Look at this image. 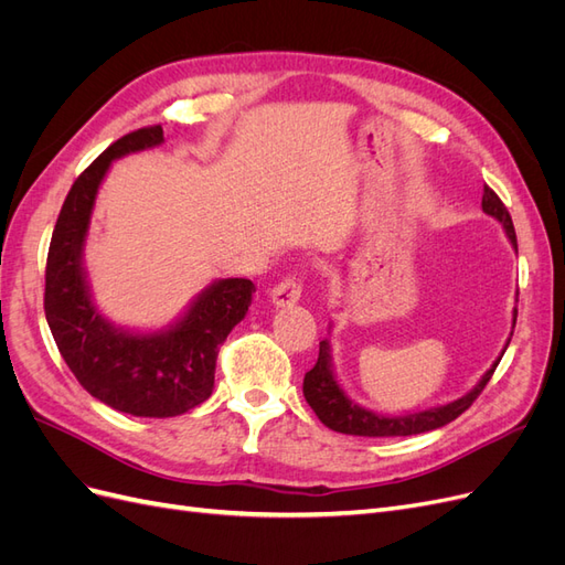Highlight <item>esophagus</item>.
Returning <instances> with one entry per match:
<instances>
[{
    "mask_svg": "<svg viewBox=\"0 0 565 565\" xmlns=\"http://www.w3.org/2000/svg\"><path fill=\"white\" fill-rule=\"evenodd\" d=\"M301 297V282L297 276H289L280 280L276 287L270 289V303L276 309H285V306H295Z\"/></svg>",
    "mask_w": 565,
    "mask_h": 565,
    "instance_id": "1",
    "label": "esophagus"
}]
</instances>
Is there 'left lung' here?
I'll return each mask as SVG.
<instances>
[{
  "label": "left lung",
  "instance_id": "left-lung-1",
  "mask_svg": "<svg viewBox=\"0 0 565 565\" xmlns=\"http://www.w3.org/2000/svg\"><path fill=\"white\" fill-rule=\"evenodd\" d=\"M481 207L488 216L498 218L509 243L514 249L516 247V231H514V221H511L507 207L502 204V200L494 195V191L486 185L483 188V202ZM519 295V292H516ZM516 316L519 311L514 309V318H511V324H516ZM514 334V332H511ZM511 337L507 339V344L502 349V353L498 355V361L490 365V370L483 374L478 384L467 391L465 396L450 401L446 405H436V407H424V409H415V413H405V415H382L374 413V409H367L363 405H358L355 401L349 398V393L341 388V384L337 382L334 374V365H332V349H330V339L320 341V353H318V363L306 372L303 377V398L313 407V413L318 415V419L328 426L332 431L339 434H349V436H370V438H388V436H415V434H426L440 429V426L450 424L452 419H457L465 409H469V405L481 396V391L486 388V384L490 382L494 367L500 365L502 355L509 347Z\"/></svg>",
  "mask_w": 565,
  "mask_h": 565
}]
</instances>
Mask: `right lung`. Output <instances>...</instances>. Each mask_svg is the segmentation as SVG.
<instances>
[{
  "instance_id": "1",
  "label": "right lung",
  "mask_w": 565,
  "mask_h": 565,
  "mask_svg": "<svg viewBox=\"0 0 565 565\" xmlns=\"http://www.w3.org/2000/svg\"><path fill=\"white\" fill-rule=\"evenodd\" d=\"M162 127L136 129L84 169L67 193L46 256L44 313L63 361L94 398L134 417H177L214 391L218 347L252 303L247 278L207 285L167 328L127 330L94 303L84 268V245L98 188L115 160L156 148Z\"/></svg>"
}]
</instances>
